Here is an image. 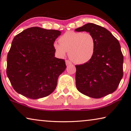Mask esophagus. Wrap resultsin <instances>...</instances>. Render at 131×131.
<instances>
[{"instance_id": "1", "label": "esophagus", "mask_w": 131, "mask_h": 131, "mask_svg": "<svg viewBox=\"0 0 131 131\" xmlns=\"http://www.w3.org/2000/svg\"><path fill=\"white\" fill-rule=\"evenodd\" d=\"M66 64L67 66H68V65L72 64V63H71L70 61H69V60H66Z\"/></svg>"}]
</instances>
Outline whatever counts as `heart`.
Segmentation results:
<instances>
[{
	"instance_id": "1",
	"label": "heart",
	"mask_w": 131,
	"mask_h": 131,
	"mask_svg": "<svg viewBox=\"0 0 131 131\" xmlns=\"http://www.w3.org/2000/svg\"><path fill=\"white\" fill-rule=\"evenodd\" d=\"M55 42L53 47L59 56H64L69 52L71 60L82 64L88 62L94 55L96 41L92 34L89 32L67 31Z\"/></svg>"
}]
</instances>
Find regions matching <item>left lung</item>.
Returning a JSON list of instances; mask_svg holds the SVG:
<instances>
[{
	"label": "left lung",
	"mask_w": 131,
	"mask_h": 131,
	"mask_svg": "<svg viewBox=\"0 0 131 131\" xmlns=\"http://www.w3.org/2000/svg\"><path fill=\"white\" fill-rule=\"evenodd\" d=\"M75 31L91 33L96 41L92 58L75 66L78 90L96 99L115 92L123 76V55L119 41L107 29L93 23H87Z\"/></svg>",
	"instance_id": "1"
}]
</instances>
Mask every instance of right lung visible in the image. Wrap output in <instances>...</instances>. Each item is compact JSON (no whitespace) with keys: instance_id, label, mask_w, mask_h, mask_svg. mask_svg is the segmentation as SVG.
<instances>
[{"instance_id":"right-lung-1","label":"right lung","mask_w":131,"mask_h":131,"mask_svg":"<svg viewBox=\"0 0 131 131\" xmlns=\"http://www.w3.org/2000/svg\"><path fill=\"white\" fill-rule=\"evenodd\" d=\"M61 32L34 27L14 37L7 59V75L16 92L32 99L52 93L65 60L55 57L53 43Z\"/></svg>"}]
</instances>
